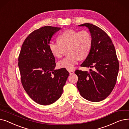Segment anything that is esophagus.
I'll use <instances>...</instances> for the list:
<instances>
[{
    "instance_id": "obj_1",
    "label": "esophagus",
    "mask_w": 129,
    "mask_h": 129,
    "mask_svg": "<svg viewBox=\"0 0 129 129\" xmlns=\"http://www.w3.org/2000/svg\"><path fill=\"white\" fill-rule=\"evenodd\" d=\"M69 72L70 73V75H72L73 74H74V71H72V70H69Z\"/></svg>"
}]
</instances>
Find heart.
Returning <instances> with one entry per match:
<instances>
[{
    "instance_id": "obj_1",
    "label": "heart",
    "mask_w": 129,
    "mask_h": 129,
    "mask_svg": "<svg viewBox=\"0 0 129 129\" xmlns=\"http://www.w3.org/2000/svg\"><path fill=\"white\" fill-rule=\"evenodd\" d=\"M57 41L49 43V50L54 57L60 58L64 49L69 47L67 54L69 55L58 63L59 68L68 70H73L79 59H83L88 56L92 46L90 34L85 30L78 32L73 29L67 30L58 36Z\"/></svg>"
}]
</instances>
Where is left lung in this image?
Wrapping results in <instances>:
<instances>
[{
  "mask_svg": "<svg viewBox=\"0 0 129 129\" xmlns=\"http://www.w3.org/2000/svg\"><path fill=\"white\" fill-rule=\"evenodd\" d=\"M89 29L92 38L91 50L81 66L92 68L90 72L76 70L77 87L80 95L92 102H99L109 95L116 85L119 62L114 45L107 34L90 23L78 25Z\"/></svg>",
  "mask_w": 129,
  "mask_h": 129,
  "instance_id": "8db88e82",
  "label": "left lung"
}]
</instances>
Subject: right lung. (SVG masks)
<instances>
[{
	"label": "right lung",
	"instance_id": "right-lung-1",
	"mask_svg": "<svg viewBox=\"0 0 129 129\" xmlns=\"http://www.w3.org/2000/svg\"><path fill=\"white\" fill-rule=\"evenodd\" d=\"M60 29L45 26L34 31L24 40L19 54L22 86L30 97L41 105H51L60 97L69 76L64 68L55 70V57L49 48L53 35Z\"/></svg>",
	"mask_w": 129,
	"mask_h": 129
}]
</instances>
